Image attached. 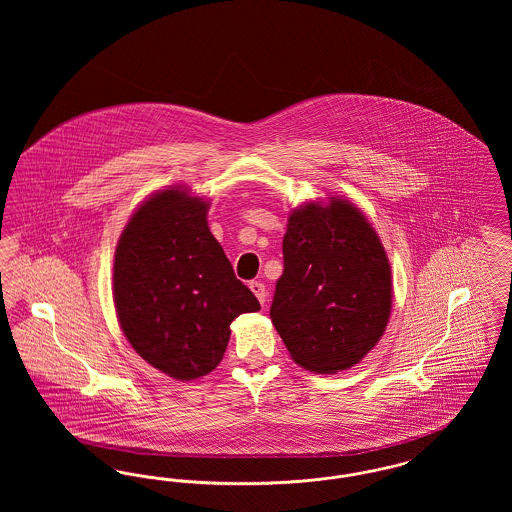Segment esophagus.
Returning <instances> with one entry per match:
<instances>
[{"label": "esophagus", "instance_id": "obj_1", "mask_svg": "<svg viewBox=\"0 0 512 512\" xmlns=\"http://www.w3.org/2000/svg\"><path fill=\"white\" fill-rule=\"evenodd\" d=\"M249 288H251V292L255 293V297L259 299V303H261V305H265V301H267V290H265V284H263V282L253 280V282L249 284Z\"/></svg>", "mask_w": 512, "mask_h": 512}]
</instances>
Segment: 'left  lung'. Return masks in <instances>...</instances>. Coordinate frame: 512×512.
Returning <instances> with one entry per match:
<instances>
[{
    "label": "left lung",
    "mask_w": 512,
    "mask_h": 512,
    "mask_svg": "<svg viewBox=\"0 0 512 512\" xmlns=\"http://www.w3.org/2000/svg\"><path fill=\"white\" fill-rule=\"evenodd\" d=\"M282 251L270 318L293 361L318 374L357 365L390 318V261L378 234L357 207L332 197L290 215Z\"/></svg>",
    "instance_id": "left-lung-1"
}]
</instances>
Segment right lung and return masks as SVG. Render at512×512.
Instances as JSON below:
<instances>
[{
    "instance_id": "add662e5",
    "label": "right lung",
    "mask_w": 512,
    "mask_h": 512,
    "mask_svg": "<svg viewBox=\"0 0 512 512\" xmlns=\"http://www.w3.org/2000/svg\"><path fill=\"white\" fill-rule=\"evenodd\" d=\"M207 203L171 188L128 220L115 251L113 297L122 332L176 380L219 365L232 320L261 309L207 226Z\"/></svg>"
}]
</instances>
